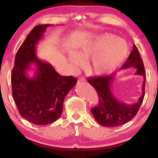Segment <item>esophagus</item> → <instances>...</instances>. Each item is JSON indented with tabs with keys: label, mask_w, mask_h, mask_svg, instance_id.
Masks as SVG:
<instances>
[{
	"label": "esophagus",
	"mask_w": 158,
	"mask_h": 158,
	"mask_svg": "<svg viewBox=\"0 0 158 158\" xmlns=\"http://www.w3.org/2000/svg\"><path fill=\"white\" fill-rule=\"evenodd\" d=\"M85 79L84 77H80L79 78V81H85Z\"/></svg>",
	"instance_id": "1"
}]
</instances>
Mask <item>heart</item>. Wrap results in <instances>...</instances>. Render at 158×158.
Listing matches in <instances>:
<instances>
[{
	"mask_svg": "<svg viewBox=\"0 0 158 158\" xmlns=\"http://www.w3.org/2000/svg\"><path fill=\"white\" fill-rule=\"evenodd\" d=\"M129 46L116 35L105 33L98 35L81 47L79 53L72 52L69 60L75 68L84 63L82 59H91L89 70L100 76L109 75L122 65L129 54Z\"/></svg>",
	"mask_w": 158,
	"mask_h": 158,
	"instance_id": "obj_1",
	"label": "heart"
}]
</instances>
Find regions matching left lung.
<instances>
[{
  "label": "left lung",
  "instance_id": "1",
  "mask_svg": "<svg viewBox=\"0 0 158 158\" xmlns=\"http://www.w3.org/2000/svg\"><path fill=\"white\" fill-rule=\"evenodd\" d=\"M130 68L137 69L135 75L143 77L142 95L137 102L132 105L121 102L114 95L111 91V84L115 75L110 74L109 76L88 78V81L97 91L99 98L98 105L91 109V112L97 122L102 126L117 127L127 123L136 116L139 109L145 93L146 77L143 60L135 44L133 45L132 52L121 69Z\"/></svg>",
  "mask_w": 158,
  "mask_h": 158
}]
</instances>
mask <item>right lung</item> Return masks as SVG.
<instances>
[{
	"mask_svg": "<svg viewBox=\"0 0 158 158\" xmlns=\"http://www.w3.org/2000/svg\"><path fill=\"white\" fill-rule=\"evenodd\" d=\"M51 26H36L30 32L17 51L11 74L12 96L19 114L40 125L52 123L60 116L64 99L77 82L73 76L60 75L36 56L35 46ZM33 64L36 71L31 78L26 73Z\"/></svg>",
	"mask_w": 158,
	"mask_h": 158,
	"instance_id": "1",
	"label": "right lung"
}]
</instances>
